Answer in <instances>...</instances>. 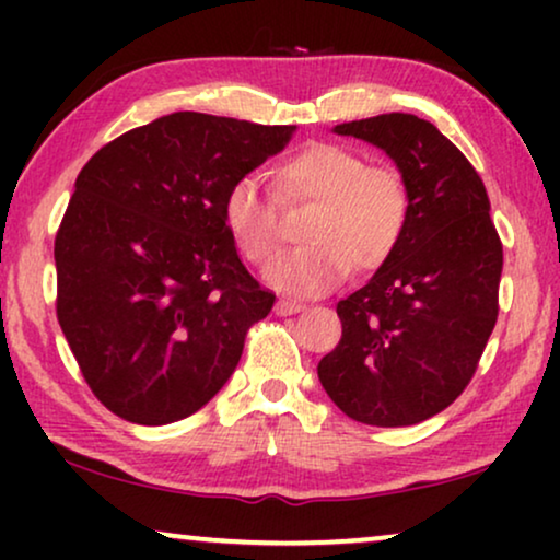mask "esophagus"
I'll list each match as a JSON object with an SVG mask.
<instances>
[{
	"label": "esophagus",
	"mask_w": 560,
	"mask_h": 560,
	"mask_svg": "<svg viewBox=\"0 0 560 560\" xmlns=\"http://www.w3.org/2000/svg\"><path fill=\"white\" fill-rule=\"evenodd\" d=\"M305 308L303 303H298V301H278L275 303V313H278V316H293V313H301Z\"/></svg>",
	"instance_id": "obj_1"
}]
</instances>
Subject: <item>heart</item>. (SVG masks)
<instances>
[{"label": "heart", "mask_w": 560, "mask_h": 560, "mask_svg": "<svg viewBox=\"0 0 560 560\" xmlns=\"http://www.w3.org/2000/svg\"><path fill=\"white\" fill-rule=\"evenodd\" d=\"M282 198L316 201L303 226L308 247L272 259L265 280L290 295H320L357 270H377L400 244L410 219L408 183L395 167L366 165L341 144L313 142L278 167ZM229 234L249 262L262 265L280 240L278 209L257 175H242L224 196Z\"/></svg>", "instance_id": "b5f03b06"}]
</instances>
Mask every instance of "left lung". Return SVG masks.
<instances>
[{
    "mask_svg": "<svg viewBox=\"0 0 560 560\" xmlns=\"http://www.w3.org/2000/svg\"><path fill=\"white\" fill-rule=\"evenodd\" d=\"M393 160L410 190L397 249L336 305L341 341L318 380L366 425H416L446 410L477 372L497 324L502 242L481 178L454 142L416 114L343 121Z\"/></svg>",
    "mask_w": 560,
    "mask_h": 560,
    "instance_id": "1",
    "label": "left lung"
}]
</instances>
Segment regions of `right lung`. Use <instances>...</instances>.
<instances>
[{"label":"right lung","instance_id":"obj_1","mask_svg":"<svg viewBox=\"0 0 560 560\" xmlns=\"http://www.w3.org/2000/svg\"><path fill=\"white\" fill-rule=\"evenodd\" d=\"M293 135L175 112L83 165L56 236L58 324L114 416L175 423L232 377L275 295L236 255L224 196Z\"/></svg>","mask_w":560,"mask_h":560}]
</instances>
